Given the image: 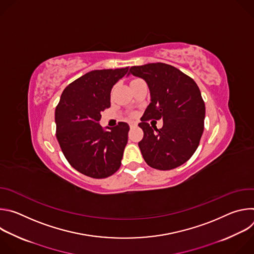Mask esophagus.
<instances>
[{
	"mask_svg": "<svg viewBox=\"0 0 254 254\" xmlns=\"http://www.w3.org/2000/svg\"><path fill=\"white\" fill-rule=\"evenodd\" d=\"M128 125H129V127H135L137 126V125H136V123H134V122H129V124H128Z\"/></svg>",
	"mask_w": 254,
	"mask_h": 254,
	"instance_id": "esophagus-1",
	"label": "esophagus"
}]
</instances>
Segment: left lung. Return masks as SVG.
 <instances>
[{"label": "left lung", "mask_w": 254, "mask_h": 254, "mask_svg": "<svg viewBox=\"0 0 254 254\" xmlns=\"http://www.w3.org/2000/svg\"><path fill=\"white\" fill-rule=\"evenodd\" d=\"M128 74L147 82L151 103L141 117L143 137L138 142L143 160L158 170H172L186 163L197 150L204 130L205 103L196 82L166 63L132 66ZM162 118L160 130L147 122Z\"/></svg>", "instance_id": "8db88e82"}]
</instances>
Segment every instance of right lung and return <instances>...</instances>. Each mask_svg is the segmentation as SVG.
<instances>
[{"label": "right lung", "instance_id": "obj_1", "mask_svg": "<svg viewBox=\"0 0 254 254\" xmlns=\"http://www.w3.org/2000/svg\"><path fill=\"white\" fill-rule=\"evenodd\" d=\"M128 67L92 70L70 83L55 110L56 137L68 163L81 174L107 178L121 167L129 127L119 123L111 130L99 125L100 113L111 106L113 86Z\"/></svg>", "mask_w": 254, "mask_h": 254}]
</instances>
